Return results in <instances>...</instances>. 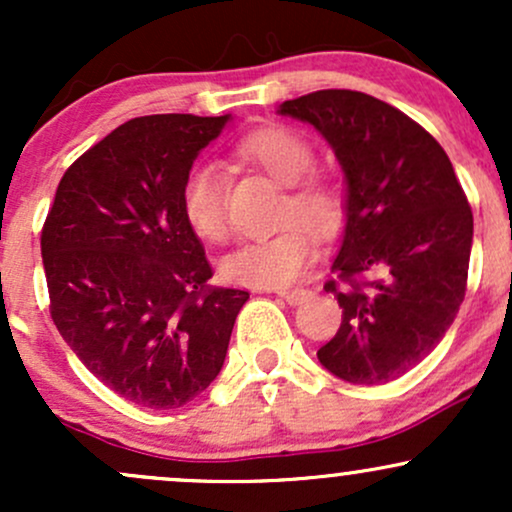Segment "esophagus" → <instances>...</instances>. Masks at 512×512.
<instances>
[{
  "label": "esophagus",
  "instance_id": "esophagus-1",
  "mask_svg": "<svg viewBox=\"0 0 512 512\" xmlns=\"http://www.w3.org/2000/svg\"><path fill=\"white\" fill-rule=\"evenodd\" d=\"M308 296H310V293L303 291V289H296V291H279L281 301H286L289 305H301Z\"/></svg>",
  "mask_w": 512,
  "mask_h": 512
}]
</instances>
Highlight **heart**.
<instances>
[{"mask_svg":"<svg viewBox=\"0 0 512 512\" xmlns=\"http://www.w3.org/2000/svg\"><path fill=\"white\" fill-rule=\"evenodd\" d=\"M238 154L267 170L281 185H289L284 219L289 223L267 238L248 240L223 257L221 269L228 281L252 289H284L310 267L317 255V238L310 226L330 233L342 219V195L330 178L308 173L313 166V146L289 127L269 125L250 132L238 144ZM180 204L185 221L207 243L226 236V182L211 163H197L182 180Z\"/></svg>","mask_w":512,"mask_h":512,"instance_id":"1","label":"heart"}]
</instances>
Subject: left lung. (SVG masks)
<instances>
[{"instance_id":"left-lung-1","label":"left lung","mask_w":512,"mask_h":512,"mask_svg":"<svg viewBox=\"0 0 512 512\" xmlns=\"http://www.w3.org/2000/svg\"><path fill=\"white\" fill-rule=\"evenodd\" d=\"M276 113L313 125L346 182L332 260L342 284H325L342 325L317 358L346 383H390L436 349L464 301L474 219L455 168L424 127L368 93L327 88Z\"/></svg>"}]
</instances>
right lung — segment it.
Returning a JSON list of instances; mask_svg holds the SVG:
<instances>
[{"mask_svg":"<svg viewBox=\"0 0 512 512\" xmlns=\"http://www.w3.org/2000/svg\"><path fill=\"white\" fill-rule=\"evenodd\" d=\"M231 115H149L76 158L40 236L50 313L105 387L178 409L214 383L250 298L209 286L204 245L185 221L182 180Z\"/></svg>","mask_w":512,"mask_h":512,"instance_id":"1","label":"right lung"}]
</instances>
